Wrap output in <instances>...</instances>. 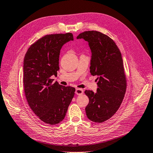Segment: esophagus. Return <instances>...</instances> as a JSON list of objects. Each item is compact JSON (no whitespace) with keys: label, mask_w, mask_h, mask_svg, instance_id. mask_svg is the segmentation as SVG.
<instances>
[{"label":"esophagus","mask_w":153,"mask_h":153,"mask_svg":"<svg viewBox=\"0 0 153 153\" xmlns=\"http://www.w3.org/2000/svg\"><path fill=\"white\" fill-rule=\"evenodd\" d=\"M75 93H76V95H82L83 94V90L82 89H79V88H76V91H75Z\"/></svg>","instance_id":"34e87169"}]
</instances>
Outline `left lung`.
I'll return each instance as SVG.
<instances>
[{
    "mask_svg": "<svg viewBox=\"0 0 153 153\" xmlns=\"http://www.w3.org/2000/svg\"><path fill=\"white\" fill-rule=\"evenodd\" d=\"M82 38L90 48V73L97 76L98 80L97 92L85 91L89 101L85 107L86 115L93 122L103 123L117 112L126 91L122 56L115 42L100 32H83L77 36Z\"/></svg>",
    "mask_w": 153,
    "mask_h": 153,
    "instance_id": "1",
    "label": "left lung"
}]
</instances>
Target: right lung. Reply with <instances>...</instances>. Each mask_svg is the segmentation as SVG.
<instances>
[{"label":"right lung","mask_w":153,"mask_h":153,"mask_svg":"<svg viewBox=\"0 0 153 153\" xmlns=\"http://www.w3.org/2000/svg\"><path fill=\"white\" fill-rule=\"evenodd\" d=\"M71 33L44 36L32 44L24 59V89L30 107L40 120L56 125L64 119L76 89L52 83L59 70L62 47Z\"/></svg>","instance_id":"add662e5"}]
</instances>
